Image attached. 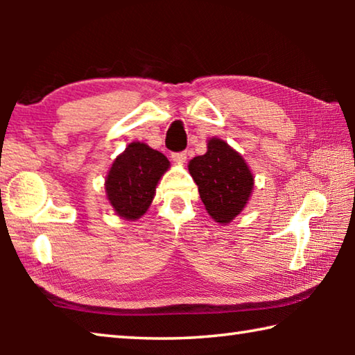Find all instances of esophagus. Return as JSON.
Listing matches in <instances>:
<instances>
[{
	"mask_svg": "<svg viewBox=\"0 0 355 355\" xmlns=\"http://www.w3.org/2000/svg\"><path fill=\"white\" fill-rule=\"evenodd\" d=\"M172 159L178 164H184L186 159H188V153L186 152H178V153H172Z\"/></svg>",
	"mask_w": 355,
	"mask_h": 355,
	"instance_id": "obj_1",
	"label": "esophagus"
}]
</instances>
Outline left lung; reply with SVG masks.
Returning <instances> with one entry per match:
<instances>
[{"label": "left lung", "mask_w": 355, "mask_h": 355, "mask_svg": "<svg viewBox=\"0 0 355 355\" xmlns=\"http://www.w3.org/2000/svg\"><path fill=\"white\" fill-rule=\"evenodd\" d=\"M188 169L199 186L205 209L216 222L228 224L248 205L254 175L243 156L225 141L211 137L207 153L192 158Z\"/></svg>", "instance_id": "obj_1"}]
</instances>
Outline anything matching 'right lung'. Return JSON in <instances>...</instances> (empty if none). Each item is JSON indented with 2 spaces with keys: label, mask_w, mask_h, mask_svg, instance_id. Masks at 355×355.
Instances as JSON below:
<instances>
[{
  "label": "right lung",
  "mask_w": 355,
  "mask_h": 355,
  "mask_svg": "<svg viewBox=\"0 0 355 355\" xmlns=\"http://www.w3.org/2000/svg\"><path fill=\"white\" fill-rule=\"evenodd\" d=\"M169 159L144 142H131L111 166L105 180L106 197L120 218L136 220L147 211L156 186L169 169Z\"/></svg>",
  "instance_id": "add662e5"
}]
</instances>
